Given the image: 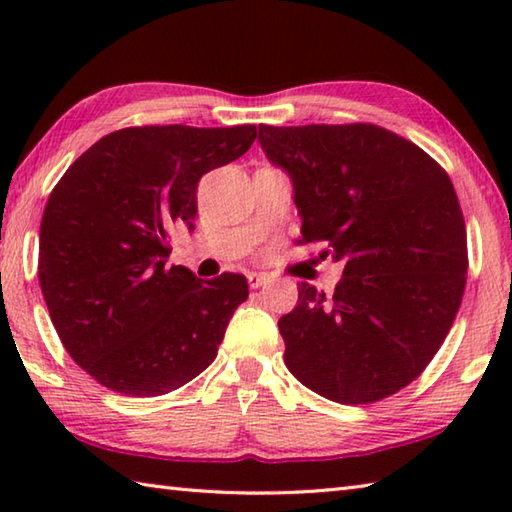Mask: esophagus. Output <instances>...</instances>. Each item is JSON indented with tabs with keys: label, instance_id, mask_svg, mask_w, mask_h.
<instances>
[{
	"label": "esophagus",
	"instance_id": "esophagus-1",
	"mask_svg": "<svg viewBox=\"0 0 512 512\" xmlns=\"http://www.w3.org/2000/svg\"><path fill=\"white\" fill-rule=\"evenodd\" d=\"M264 282H266V275H262V273H248V287L250 289L262 287Z\"/></svg>",
	"mask_w": 512,
	"mask_h": 512
}]
</instances>
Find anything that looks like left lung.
Instances as JSON below:
<instances>
[{
  "label": "left lung",
  "mask_w": 512,
  "mask_h": 512,
  "mask_svg": "<svg viewBox=\"0 0 512 512\" xmlns=\"http://www.w3.org/2000/svg\"><path fill=\"white\" fill-rule=\"evenodd\" d=\"M268 160L291 176L298 244L343 259L329 293L302 282L282 316L284 363L341 404H372L429 366L461 307L467 235L447 171L375 124H259Z\"/></svg>",
  "instance_id": "1"
}]
</instances>
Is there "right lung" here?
<instances>
[{
	"instance_id": "add662e5",
	"label": "right lung",
	"mask_w": 512,
	"mask_h": 512,
	"mask_svg": "<svg viewBox=\"0 0 512 512\" xmlns=\"http://www.w3.org/2000/svg\"><path fill=\"white\" fill-rule=\"evenodd\" d=\"M255 137L253 124L121 128L92 144L49 194L40 289L69 357L101 386L155 397L214 361L248 282L167 266L169 232L192 228L198 180L241 158Z\"/></svg>"
}]
</instances>
